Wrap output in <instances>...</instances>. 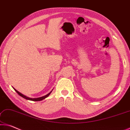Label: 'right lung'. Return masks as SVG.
Masks as SVG:
<instances>
[{"mask_svg": "<svg viewBox=\"0 0 130 130\" xmlns=\"http://www.w3.org/2000/svg\"><path fill=\"white\" fill-rule=\"evenodd\" d=\"M13 89H14L15 90V91H16V92L18 93V94L20 95V96H21L22 97H23V98H24L25 99H26V100H30V101H41V100H44V99H45V98H46L47 97H48L49 95H50V94H51V92H52V91H51L50 93H48V94H47L46 95H44V96H42V97H39V98H30V97H27V96H26V95H23V94H22V93H20V92H19V91H18V90H17L15 89V88H13Z\"/></svg>", "mask_w": 130, "mask_h": 130, "instance_id": "right-lung-1", "label": "right lung"}]
</instances>
